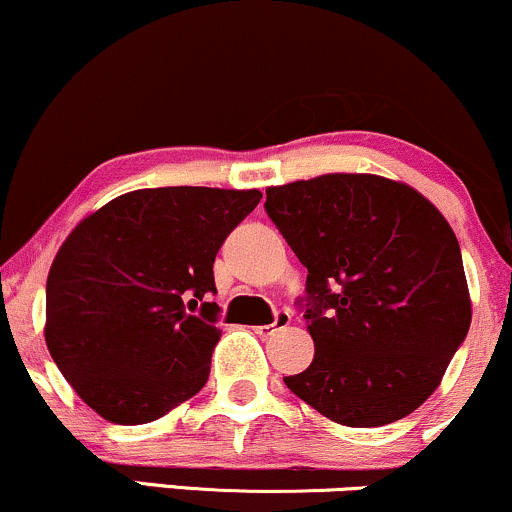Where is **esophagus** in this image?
Instances as JSON below:
<instances>
[{"label":"esophagus","instance_id":"obj_1","mask_svg":"<svg viewBox=\"0 0 512 512\" xmlns=\"http://www.w3.org/2000/svg\"><path fill=\"white\" fill-rule=\"evenodd\" d=\"M286 325H291V313H289V310H276L274 320L269 322V325L255 327V332L260 334V337H269V334L281 330V327H286Z\"/></svg>","mask_w":512,"mask_h":512}]
</instances>
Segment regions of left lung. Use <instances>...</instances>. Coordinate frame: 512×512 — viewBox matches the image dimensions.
Masks as SVG:
<instances>
[{"mask_svg": "<svg viewBox=\"0 0 512 512\" xmlns=\"http://www.w3.org/2000/svg\"><path fill=\"white\" fill-rule=\"evenodd\" d=\"M264 211L308 269L296 305L315 358L286 387L356 428L421 407L472 322L443 214L402 182L349 173L269 187Z\"/></svg>", "mask_w": 512, "mask_h": 512, "instance_id": "1", "label": "left lung"}]
</instances>
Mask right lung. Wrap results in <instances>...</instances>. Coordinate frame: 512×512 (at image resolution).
<instances>
[{"label":"right lung","instance_id":"obj_1","mask_svg":"<svg viewBox=\"0 0 512 512\" xmlns=\"http://www.w3.org/2000/svg\"><path fill=\"white\" fill-rule=\"evenodd\" d=\"M257 190L156 187L113 199L74 228L50 267L52 361L93 411L149 424L202 390L221 339L216 252Z\"/></svg>","mask_w":512,"mask_h":512}]
</instances>
